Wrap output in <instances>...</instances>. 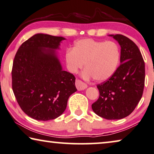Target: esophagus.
<instances>
[{"instance_id":"34e87169","label":"esophagus","mask_w":154,"mask_h":154,"mask_svg":"<svg viewBox=\"0 0 154 154\" xmlns=\"http://www.w3.org/2000/svg\"><path fill=\"white\" fill-rule=\"evenodd\" d=\"M75 86H76L77 88L79 91L84 90L85 88H87V84H85L84 82H83L79 79L76 80V82H75Z\"/></svg>"}]
</instances>
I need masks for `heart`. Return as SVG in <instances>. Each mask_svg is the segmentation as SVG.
Listing matches in <instances>:
<instances>
[{
  "mask_svg": "<svg viewBox=\"0 0 154 154\" xmlns=\"http://www.w3.org/2000/svg\"><path fill=\"white\" fill-rule=\"evenodd\" d=\"M121 51L113 41H98L86 38L77 40L72 49H67L65 60L68 70L77 73L84 66L82 73L85 79L94 78L97 82H105L111 78L117 70Z\"/></svg>",
  "mask_w": 154,
  "mask_h": 154,
  "instance_id": "b5f03b06",
  "label": "heart"
}]
</instances>
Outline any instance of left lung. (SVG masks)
Instances as JSON below:
<instances>
[{"label": "left lung", "mask_w": 154, "mask_h": 154, "mask_svg": "<svg viewBox=\"0 0 154 154\" xmlns=\"http://www.w3.org/2000/svg\"><path fill=\"white\" fill-rule=\"evenodd\" d=\"M121 46V65L109 79L98 84L100 96L92 104L97 115L108 120L130 115L141 99L144 87L145 66L136 44L123 35H110Z\"/></svg>", "instance_id": "left-lung-1"}]
</instances>
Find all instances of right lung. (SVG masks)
Segmentation results:
<instances>
[{
  "label": "right lung",
  "mask_w": 154,
  "mask_h": 154,
  "mask_svg": "<svg viewBox=\"0 0 154 154\" xmlns=\"http://www.w3.org/2000/svg\"><path fill=\"white\" fill-rule=\"evenodd\" d=\"M63 37L38 33L19 47L13 60L12 86L21 109L30 117L49 121L63 113L77 91L75 77L63 70L55 53Z\"/></svg>",
  "instance_id": "obj_1"
}]
</instances>
